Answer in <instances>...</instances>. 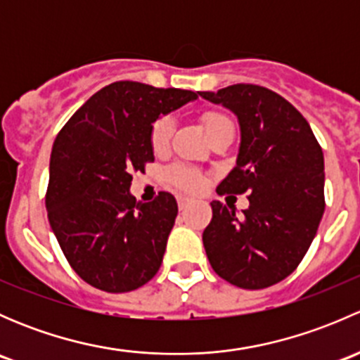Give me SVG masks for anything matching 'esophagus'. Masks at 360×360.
Segmentation results:
<instances>
[{"mask_svg": "<svg viewBox=\"0 0 360 360\" xmlns=\"http://www.w3.org/2000/svg\"><path fill=\"white\" fill-rule=\"evenodd\" d=\"M190 203H191V200H190V198H186V197H179V198H177V205H179L181 210L188 209V207H190Z\"/></svg>", "mask_w": 360, "mask_h": 360, "instance_id": "obj_1", "label": "esophagus"}]
</instances>
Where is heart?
I'll use <instances>...</instances> for the list:
<instances>
[{"mask_svg":"<svg viewBox=\"0 0 360 360\" xmlns=\"http://www.w3.org/2000/svg\"><path fill=\"white\" fill-rule=\"evenodd\" d=\"M200 122L205 129L207 136H210L212 132H216L219 127L226 125V123H231L230 120L224 115L217 111H207L200 116ZM174 132V120L170 116H160L157 122L151 127L150 134V143L151 148H153L155 153H162L169 148L170 137H172ZM167 177H169L170 183L176 188H179L181 191H188V193H198L205 188L207 184V176L202 174L200 170L190 169L186 165H172L169 170H167Z\"/></svg>","mask_w":360,"mask_h":360,"instance_id":"1","label":"heart"}]
</instances>
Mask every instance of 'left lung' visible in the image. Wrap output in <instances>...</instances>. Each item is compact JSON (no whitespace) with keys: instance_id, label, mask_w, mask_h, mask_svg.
I'll use <instances>...</instances> for the list:
<instances>
[{"instance_id":"left-lung-1","label":"left lung","mask_w":360,"mask_h":360,"mask_svg":"<svg viewBox=\"0 0 360 360\" xmlns=\"http://www.w3.org/2000/svg\"><path fill=\"white\" fill-rule=\"evenodd\" d=\"M198 94L240 123L237 165L217 193H249L244 217L210 202L212 219L202 235L207 257L237 288H270L296 270L317 233L326 207L322 148L303 115L264 86L237 83Z\"/></svg>"}]
</instances>
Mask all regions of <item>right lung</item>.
<instances>
[{"label":"right lung","instance_id":"right-lung-1","mask_svg":"<svg viewBox=\"0 0 360 360\" xmlns=\"http://www.w3.org/2000/svg\"><path fill=\"white\" fill-rule=\"evenodd\" d=\"M197 92L115 82L94 94L56 137L46 212L72 270L94 288L129 292L157 275L177 216L160 191L141 203L129 193L132 172L153 162L151 127Z\"/></svg>","mask_w":360,"mask_h":360}]
</instances>
